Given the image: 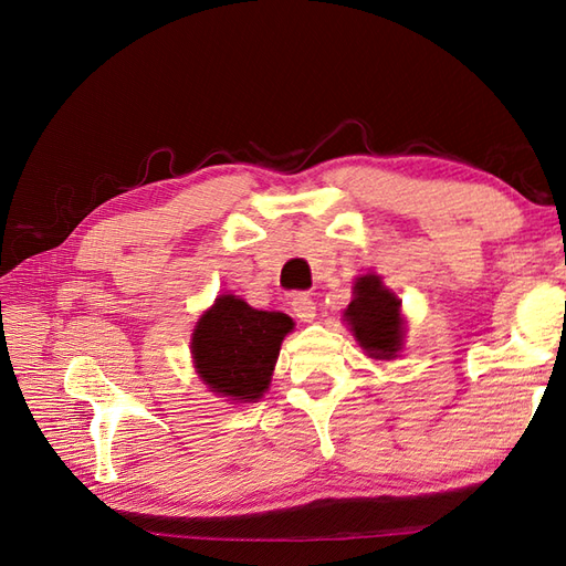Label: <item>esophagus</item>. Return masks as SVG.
I'll use <instances>...</instances> for the list:
<instances>
[{"label": "esophagus", "instance_id": "34e87169", "mask_svg": "<svg viewBox=\"0 0 566 566\" xmlns=\"http://www.w3.org/2000/svg\"><path fill=\"white\" fill-rule=\"evenodd\" d=\"M293 312H295V316H297L300 321L312 323V321L316 318V302H314L310 295L300 293V295L293 297Z\"/></svg>", "mask_w": 566, "mask_h": 566}]
</instances>
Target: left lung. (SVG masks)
<instances>
[{
    "mask_svg": "<svg viewBox=\"0 0 566 566\" xmlns=\"http://www.w3.org/2000/svg\"><path fill=\"white\" fill-rule=\"evenodd\" d=\"M345 321L368 356L394 358L403 345L401 302L382 285L380 276L366 273L354 283V300L345 310Z\"/></svg>",
    "mask_w": 566,
    "mask_h": 566,
    "instance_id": "left-lung-1",
    "label": "left lung"
}]
</instances>
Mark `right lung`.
<instances>
[{"label": "right lung", "instance_id": "right-lung-1", "mask_svg": "<svg viewBox=\"0 0 566 566\" xmlns=\"http://www.w3.org/2000/svg\"><path fill=\"white\" fill-rule=\"evenodd\" d=\"M293 325L287 314L260 312L235 295H221L196 323V373L227 401H256L269 389L281 342Z\"/></svg>", "mask_w": 566, "mask_h": 566}]
</instances>
